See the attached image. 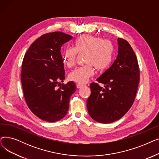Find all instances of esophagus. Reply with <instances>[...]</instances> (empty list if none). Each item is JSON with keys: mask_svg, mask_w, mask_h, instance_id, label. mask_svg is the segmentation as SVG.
Segmentation results:
<instances>
[{"mask_svg": "<svg viewBox=\"0 0 159 159\" xmlns=\"http://www.w3.org/2000/svg\"><path fill=\"white\" fill-rule=\"evenodd\" d=\"M84 86V84H77V88H80Z\"/></svg>", "mask_w": 159, "mask_h": 159, "instance_id": "34e87169", "label": "esophagus"}]
</instances>
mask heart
Wrapping results in <instances>:
<instances>
[{
	"mask_svg": "<svg viewBox=\"0 0 159 159\" xmlns=\"http://www.w3.org/2000/svg\"><path fill=\"white\" fill-rule=\"evenodd\" d=\"M113 51V45L109 40L92 35L80 37L74 43L73 48H68L64 51L62 55L63 62L68 68H71L76 62L77 52L86 53V64L71 72L69 79L80 84H84L94 74V67L97 70H102L109 66Z\"/></svg>",
	"mask_w": 159,
	"mask_h": 159,
	"instance_id": "heart-1",
	"label": "heart"
}]
</instances>
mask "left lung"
I'll return each instance as SVG.
<instances>
[{"label": "left lung", "instance_id": "left-lung-1", "mask_svg": "<svg viewBox=\"0 0 159 159\" xmlns=\"http://www.w3.org/2000/svg\"><path fill=\"white\" fill-rule=\"evenodd\" d=\"M118 55L113 64L97 79L104 84H90L87 100L90 116L95 121L107 124L118 120L133 104L140 80V70L135 53L128 42L118 38Z\"/></svg>", "mask_w": 159, "mask_h": 159}]
</instances>
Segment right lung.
<instances>
[{
    "label": "right lung",
    "mask_w": 159,
    "mask_h": 159,
    "mask_svg": "<svg viewBox=\"0 0 159 159\" xmlns=\"http://www.w3.org/2000/svg\"><path fill=\"white\" fill-rule=\"evenodd\" d=\"M72 38L60 31L46 33L30 46L24 57L21 82L25 101L33 113L44 121L64 117L76 91L73 81L59 86V81L65 79L61 47Z\"/></svg>",
    "instance_id": "1"
}]
</instances>
